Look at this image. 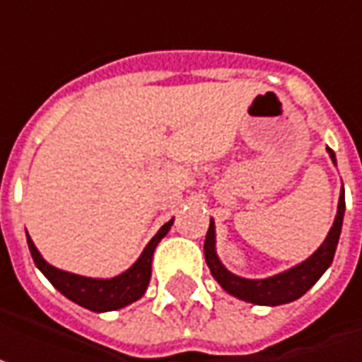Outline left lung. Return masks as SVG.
Wrapping results in <instances>:
<instances>
[{"label":"left lung","mask_w":362,"mask_h":362,"mask_svg":"<svg viewBox=\"0 0 362 362\" xmlns=\"http://www.w3.org/2000/svg\"><path fill=\"white\" fill-rule=\"evenodd\" d=\"M327 151L331 161L337 165V159H335L333 149L327 148ZM343 214H345V189H341V195H339L337 214H335L333 226H331L327 238L323 240V244L319 246L317 250L311 254L308 260H303L298 266L281 272V274H276L272 278H264V280L240 278V276H236V274H233V272H228L224 268L223 262L218 260L216 250H214V223L211 221L209 233H206L205 238L206 266L211 268V274H213L214 280L221 284V288L224 291H228L234 298H238V300L248 301V303H256V305H281V303H290V301L301 298L323 276V272L331 266L335 250H337L339 236H341Z\"/></svg>","instance_id":"8db88e82"}]
</instances>
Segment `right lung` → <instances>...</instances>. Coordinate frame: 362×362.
Masks as SVG:
<instances>
[{"instance_id":"obj_1","label":"right lung","mask_w":362,"mask_h":362,"mask_svg":"<svg viewBox=\"0 0 362 362\" xmlns=\"http://www.w3.org/2000/svg\"><path fill=\"white\" fill-rule=\"evenodd\" d=\"M171 224H173V218L159 228V233L149 240V244L144 248L141 256L132 268L122 272L116 278H108V280L86 278V276L59 270V268L51 266L49 262H45L29 234H27V244H29L35 266L43 272L45 278L51 281L64 298L78 303L81 308L102 313V311H116L119 308H126L146 293L149 278H151V258L156 252V246L169 233Z\"/></svg>"}]
</instances>
